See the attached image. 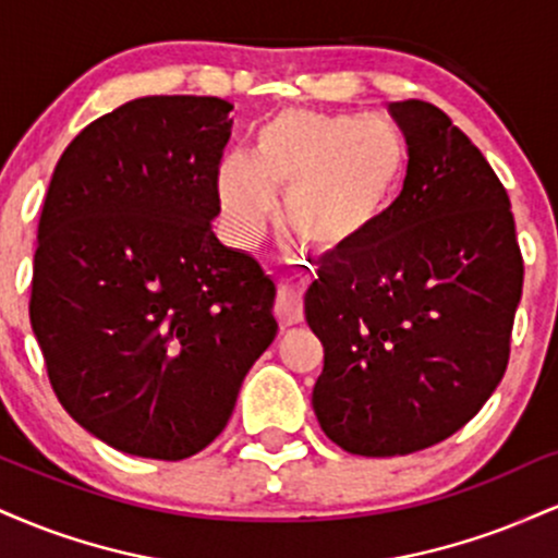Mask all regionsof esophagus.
<instances>
[{
  "label": "esophagus",
  "mask_w": 558,
  "mask_h": 558,
  "mask_svg": "<svg viewBox=\"0 0 558 558\" xmlns=\"http://www.w3.org/2000/svg\"><path fill=\"white\" fill-rule=\"evenodd\" d=\"M272 312H275V317H278L280 328H291V325H299L301 317H304V306H301V288L280 286Z\"/></svg>",
  "instance_id": "34e87169"
}]
</instances>
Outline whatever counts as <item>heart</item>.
Listing matches in <instances>:
<instances>
[{
    "label": "heart",
    "mask_w": 558,
    "mask_h": 558,
    "mask_svg": "<svg viewBox=\"0 0 558 558\" xmlns=\"http://www.w3.org/2000/svg\"><path fill=\"white\" fill-rule=\"evenodd\" d=\"M407 175V141L390 123L286 110L259 128L252 157L222 159L217 194L233 241H257L286 196L291 233L319 257L345 259L388 226Z\"/></svg>",
    "instance_id": "b5f03b06"
}]
</instances>
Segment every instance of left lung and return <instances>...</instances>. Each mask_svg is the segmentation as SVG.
Wrapping results in <instances>:
<instances>
[{
    "instance_id": "1",
    "label": "left lung",
    "mask_w": 558,
    "mask_h": 558,
    "mask_svg": "<svg viewBox=\"0 0 558 558\" xmlns=\"http://www.w3.org/2000/svg\"><path fill=\"white\" fill-rule=\"evenodd\" d=\"M407 136L399 207L367 246L332 259L304 299L325 367L312 407L360 457L440 444L490 399L509 364L524 265L506 189L430 101H390Z\"/></svg>"
}]
</instances>
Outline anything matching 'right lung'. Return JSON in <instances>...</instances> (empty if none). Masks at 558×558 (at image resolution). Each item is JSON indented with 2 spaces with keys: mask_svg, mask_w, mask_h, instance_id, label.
<instances>
[{
  "mask_svg": "<svg viewBox=\"0 0 558 558\" xmlns=\"http://www.w3.org/2000/svg\"><path fill=\"white\" fill-rule=\"evenodd\" d=\"M230 110L217 96L128 101L70 141L44 198L31 328L49 383L133 457L213 444L278 332L270 275L213 233Z\"/></svg>",
  "mask_w": 558,
  "mask_h": 558,
  "instance_id": "add662e5",
  "label": "right lung"
}]
</instances>
